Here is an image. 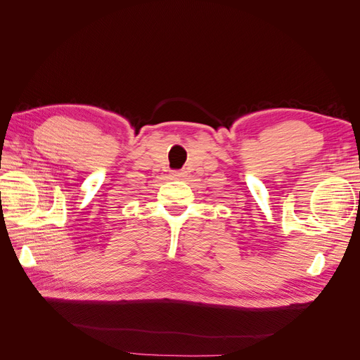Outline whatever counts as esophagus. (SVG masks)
<instances>
[{
  "instance_id": "esophagus-1",
  "label": "esophagus",
  "mask_w": 360,
  "mask_h": 360,
  "mask_svg": "<svg viewBox=\"0 0 360 360\" xmlns=\"http://www.w3.org/2000/svg\"><path fill=\"white\" fill-rule=\"evenodd\" d=\"M184 176H186V172H183V171H174V172L171 174V177H172V179H177V180L184 179Z\"/></svg>"
}]
</instances>
